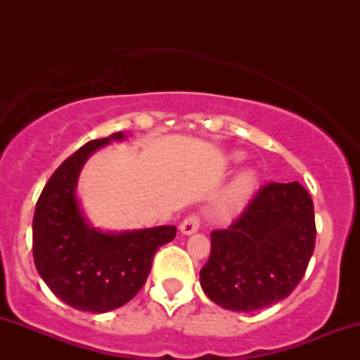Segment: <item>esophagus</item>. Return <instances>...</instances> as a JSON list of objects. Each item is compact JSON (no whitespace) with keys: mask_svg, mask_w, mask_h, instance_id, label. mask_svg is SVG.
Listing matches in <instances>:
<instances>
[{"mask_svg":"<svg viewBox=\"0 0 360 360\" xmlns=\"http://www.w3.org/2000/svg\"><path fill=\"white\" fill-rule=\"evenodd\" d=\"M198 229H200V217H198V214H189V217H186L179 225V230L183 235H191L194 232H198Z\"/></svg>","mask_w":360,"mask_h":360,"instance_id":"obj_1","label":"esophagus"}]
</instances>
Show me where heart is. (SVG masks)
<instances>
[{
    "label": "heart",
    "instance_id": "1",
    "mask_svg": "<svg viewBox=\"0 0 360 360\" xmlns=\"http://www.w3.org/2000/svg\"><path fill=\"white\" fill-rule=\"evenodd\" d=\"M235 159H240V155H235ZM255 184H257V174L252 169L242 171L240 174L235 177L232 186H230L229 193H226L225 200H223V208L226 212H232V210L238 208L254 191Z\"/></svg>",
    "mask_w": 360,
    "mask_h": 360
}]
</instances>
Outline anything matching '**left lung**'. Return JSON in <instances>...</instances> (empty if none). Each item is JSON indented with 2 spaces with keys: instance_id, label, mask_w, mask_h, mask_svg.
<instances>
[{
  "instance_id": "1",
  "label": "left lung",
  "mask_w": 360,
  "mask_h": 360,
  "mask_svg": "<svg viewBox=\"0 0 360 360\" xmlns=\"http://www.w3.org/2000/svg\"><path fill=\"white\" fill-rule=\"evenodd\" d=\"M315 212L300 183L259 189L229 229L212 232V254L200 272L205 295L232 311H255L288 298L315 249Z\"/></svg>"
}]
</instances>
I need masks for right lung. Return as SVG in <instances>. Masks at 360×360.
<instances>
[{"label":"right lung","mask_w":360,"mask_h":360,"mask_svg":"<svg viewBox=\"0 0 360 360\" xmlns=\"http://www.w3.org/2000/svg\"><path fill=\"white\" fill-rule=\"evenodd\" d=\"M122 131L91 140L65 159L45 184L34 214V260L57 298L79 311L106 313L128 303L146 284L159 247L176 237V226L103 232L82 214L77 179L91 154Z\"/></svg>","instance_id":"obj_1"}]
</instances>
